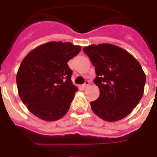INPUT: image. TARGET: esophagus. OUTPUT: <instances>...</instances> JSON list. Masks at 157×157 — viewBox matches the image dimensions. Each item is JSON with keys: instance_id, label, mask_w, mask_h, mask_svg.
Listing matches in <instances>:
<instances>
[{"instance_id": "34e87169", "label": "esophagus", "mask_w": 157, "mask_h": 157, "mask_svg": "<svg viewBox=\"0 0 157 157\" xmlns=\"http://www.w3.org/2000/svg\"><path fill=\"white\" fill-rule=\"evenodd\" d=\"M89 86H90V82H89V81H86V83L84 84V85H82V88L85 90V89L88 88Z\"/></svg>"}]
</instances>
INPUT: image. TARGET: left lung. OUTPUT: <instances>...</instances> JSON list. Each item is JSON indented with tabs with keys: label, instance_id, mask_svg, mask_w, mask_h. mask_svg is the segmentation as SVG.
<instances>
[{
	"label": "left lung",
	"instance_id": "8db88e82",
	"mask_svg": "<svg viewBox=\"0 0 157 157\" xmlns=\"http://www.w3.org/2000/svg\"><path fill=\"white\" fill-rule=\"evenodd\" d=\"M95 67L94 80L100 91L91 108L101 119L117 121L130 113L141 100L146 75L133 55L112 44L83 48Z\"/></svg>",
	"mask_w": 157,
	"mask_h": 157
}]
</instances>
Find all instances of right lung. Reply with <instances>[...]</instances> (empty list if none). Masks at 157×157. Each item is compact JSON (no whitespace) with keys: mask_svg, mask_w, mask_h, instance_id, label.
<instances>
[{"mask_svg":"<svg viewBox=\"0 0 157 157\" xmlns=\"http://www.w3.org/2000/svg\"><path fill=\"white\" fill-rule=\"evenodd\" d=\"M81 50L70 42L51 41L23 59L16 76L18 95L36 117L54 121L66 115L78 90L71 81L67 62Z\"/></svg>","mask_w":157,"mask_h":157,"instance_id":"obj_1","label":"right lung"}]
</instances>
